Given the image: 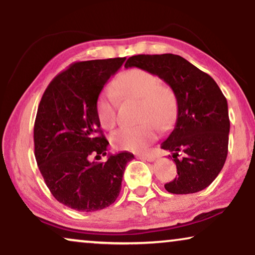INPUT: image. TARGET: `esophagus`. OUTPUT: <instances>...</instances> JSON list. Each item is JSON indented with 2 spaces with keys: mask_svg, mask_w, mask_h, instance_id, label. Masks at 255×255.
<instances>
[{
  "mask_svg": "<svg viewBox=\"0 0 255 255\" xmlns=\"http://www.w3.org/2000/svg\"><path fill=\"white\" fill-rule=\"evenodd\" d=\"M138 158H139V159H141V160H146V161L152 162V161H154V160H155V155H154V154H152V153H148V154H141V155H138Z\"/></svg>",
  "mask_w": 255,
  "mask_h": 255,
  "instance_id": "obj_1",
  "label": "esophagus"
}]
</instances>
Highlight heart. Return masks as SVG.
Returning a JSON list of instances; mask_svg holds the SVG:
<instances>
[{"instance_id":"1","label":"heart","mask_w":255,"mask_h":255,"mask_svg":"<svg viewBox=\"0 0 255 255\" xmlns=\"http://www.w3.org/2000/svg\"><path fill=\"white\" fill-rule=\"evenodd\" d=\"M113 88L122 100L140 101V121L137 127H124L111 134L115 147L125 151H140L154 140L158 128L172 127L177 114L176 97L168 87L160 85L152 73L132 68L120 73ZM110 88L103 89L96 102V114L101 127L113 128L117 122V99Z\"/></svg>"}]
</instances>
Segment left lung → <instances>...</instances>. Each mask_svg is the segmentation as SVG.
I'll return each mask as SVG.
<instances>
[{
    "label": "left lung",
    "instance_id": "obj_1",
    "mask_svg": "<svg viewBox=\"0 0 255 255\" xmlns=\"http://www.w3.org/2000/svg\"><path fill=\"white\" fill-rule=\"evenodd\" d=\"M125 67H138L159 76L176 97L175 128L161 142V148L172 152L177 176L165 184L166 190L193 194L210 186L225 163L230 132L228 101L215 80L170 53L133 55Z\"/></svg>",
    "mask_w": 255,
    "mask_h": 255
}]
</instances>
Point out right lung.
<instances>
[{"mask_svg":"<svg viewBox=\"0 0 255 255\" xmlns=\"http://www.w3.org/2000/svg\"><path fill=\"white\" fill-rule=\"evenodd\" d=\"M125 58L72 64L50 82L38 107L33 128L34 156L57 201L76 211H97L118 197L130 152L109 154L96 114L103 87Z\"/></svg>","mask_w":255,"mask_h":255,"instance_id":"right-lung-1","label":"right lung"}]
</instances>
